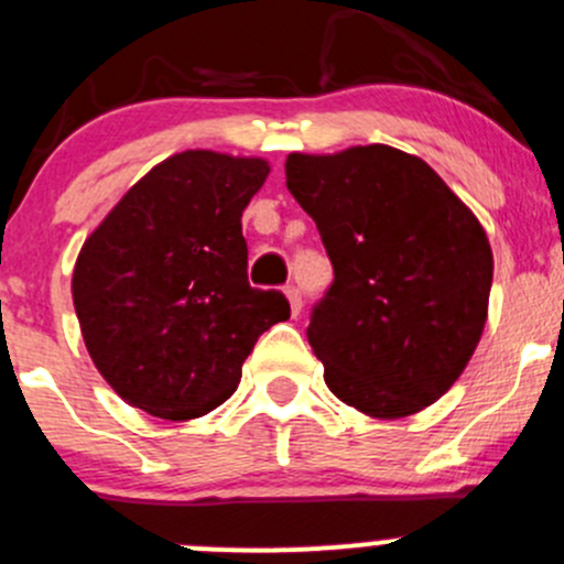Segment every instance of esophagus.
<instances>
[{
	"label": "esophagus",
	"instance_id": "1",
	"mask_svg": "<svg viewBox=\"0 0 564 564\" xmlns=\"http://www.w3.org/2000/svg\"><path fill=\"white\" fill-rule=\"evenodd\" d=\"M284 295H288V301H290V312H293V315H299L301 306H304V301H301V290L295 288V284H288V288H284Z\"/></svg>",
	"mask_w": 564,
	"mask_h": 564
}]
</instances>
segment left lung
I'll list each match as a JSON object with an SVG mask.
<instances>
[{
  "label": "left lung",
  "instance_id": "left-lung-1",
  "mask_svg": "<svg viewBox=\"0 0 564 564\" xmlns=\"http://www.w3.org/2000/svg\"><path fill=\"white\" fill-rule=\"evenodd\" d=\"M284 175L334 265L306 328L326 387L376 420L436 403L488 317L494 254L477 216L389 144L290 153Z\"/></svg>",
  "mask_w": 564,
  "mask_h": 564
}]
</instances>
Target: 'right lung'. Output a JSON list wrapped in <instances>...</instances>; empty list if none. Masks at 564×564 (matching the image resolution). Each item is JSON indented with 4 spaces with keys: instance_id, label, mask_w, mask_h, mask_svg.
<instances>
[{
    "instance_id": "add662e5",
    "label": "right lung",
    "mask_w": 564,
    "mask_h": 564,
    "mask_svg": "<svg viewBox=\"0 0 564 564\" xmlns=\"http://www.w3.org/2000/svg\"><path fill=\"white\" fill-rule=\"evenodd\" d=\"M269 161L186 150L161 161L82 247L74 306L95 367L126 403L197 420L241 381L254 343L288 321L247 276L241 214Z\"/></svg>"
}]
</instances>
